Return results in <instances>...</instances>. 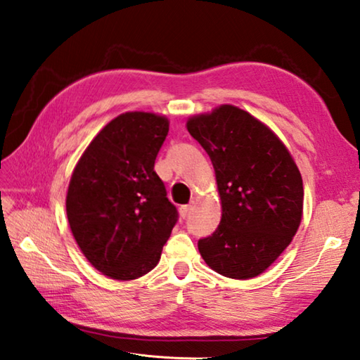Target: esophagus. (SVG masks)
I'll list each match as a JSON object with an SVG mask.
<instances>
[{
  "label": "esophagus",
  "mask_w": 360,
  "mask_h": 360,
  "mask_svg": "<svg viewBox=\"0 0 360 360\" xmlns=\"http://www.w3.org/2000/svg\"><path fill=\"white\" fill-rule=\"evenodd\" d=\"M191 211H192V205L181 206V216H182V217H187L188 214H191Z\"/></svg>",
  "instance_id": "1"
}]
</instances>
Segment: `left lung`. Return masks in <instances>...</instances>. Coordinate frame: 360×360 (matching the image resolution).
Listing matches in <instances>:
<instances>
[{
  "label": "left lung",
  "mask_w": 360,
  "mask_h": 360,
  "mask_svg": "<svg viewBox=\"0 0 360 360\" xmlns=\"http://www.w3.org/2000/svg\"><path fill=\"white\" fill-rule=\"evenodd\" d=\"M216 172L222 203L214 233L198 251L219 275L249 279L289 246L303 210V181L289 150L266 125L235 106L188 119Z\"/></svg>",
  "instance_id": "obj_1"
}]
</instances>
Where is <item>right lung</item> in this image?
I'll return each instance as SVG.
<instances>
[{
    "label": "right lung",
    "mask_w": 360,
    "mask_h": 360,
    "mask_svg": "<svg viewBox=\"0 0 360 360\" xmlns=\"http://www.w3.org/2000/svg\"><path fill=\"white\" fill-rule=\"evenodd\" d=\"M168 120L125 112L103 129L77 162L66 214L77 246L112 279H136L154 268L179 214L154 165Z\"/></svg>",
    "instance_id": "1"
}]
</instances>
